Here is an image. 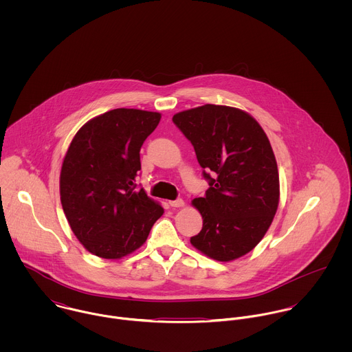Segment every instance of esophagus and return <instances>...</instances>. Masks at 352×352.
Wrapping results in <instances>:
<instances>
[{
  "label": "esophagus",
  "instance_id": "esophagus-1",
  "mask_svg": "<svg viewBox=\"0 0 352 352\" xmlns=\"http://www.w3.org/2000/svg\"><path fill=\"white\" fill-rule=\"evenodd\" d=\"M184 201L183 199H176V201H169V206L170 207H173V208H176V207H184Z\"/></svg>",
  "mask_w": 352,
  "mask_h": 352
}]
</instances>
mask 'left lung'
<instances>
[{"mask_svg":"<svg viewBox=\"0 0 352 352\" xmlns=\"http://www.w3.org/2000/svg\"><path fill=\"white\" fill-rule=\"evenodd\" d=\"M172 120L191 141L210 186L204 198L192 201L203 228L191 244L218 261L247 254L279 204L278 165L267 134L248 112L228 105L204 104Z\"/></svg>","mask_w":352,"mask_h":352,"instance_id":"obj_1","label":"left lung"}]
</instances>
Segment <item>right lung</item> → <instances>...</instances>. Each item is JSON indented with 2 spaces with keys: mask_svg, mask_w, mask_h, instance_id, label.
<instances>
[{
  "mask_svg": "<svg viewBox=\"0 0 352 352\" xmlns=\"http://www.w3.org/2000/svg\"><path fill=\"white\" fill-rule=\"evenodd\" d=\"M161 113L116 108L88 120L65 154L59 194L77 240L101 258L118 260L142 247L164 214L144 188L135 190L140 151Z\"/></svg>",
  "mask_w": 352,
  "mask_h": 352,
  "instance_id": "add662e5",
  "label": "right lung"
}]
</instances>
